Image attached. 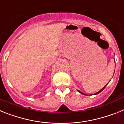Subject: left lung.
Wrapping results in <instances>:
<instances>
[{
  "mask_svg": "<svg viewBox=\"0 0 124 124\" xmlns=\"http://www.w3.org/2000/svg\"><path fill=\"white\" fill-rule=\"evenodd\" d=\"M114 62H115V60H114ZM114 72H115V70H114ZM109 82H110V81H109ZM107 85V84H106V85H105V86H104V87L102 88V89H101V90H99V92H96V93H94V94H93V95H97V94H98V93H101V92H102V90H104V89H105V87H106V85ZM77 91H78V92H79V93H82V94H83V95H87V94H85V93H83V92H80V90H77Z\"/></svg>",
  "mask_w": 124,
  "mask_h": 124,
  "instance_id": "8db88e82",
  "label": "left lung"
}]
</instances>
